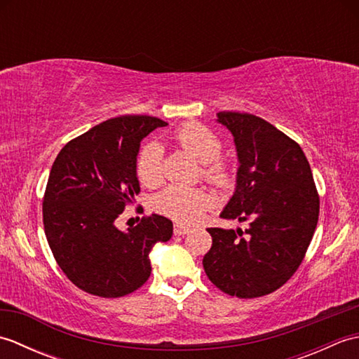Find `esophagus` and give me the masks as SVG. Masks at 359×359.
I'll return each instance as SVG.
<instances>
[{
  "label": "esophagus",
  "mask_w": 359,
  "mask_h": 359,
  "mask_svg": "<svg viewBox=\"0 0 359 359\" xmlns=\"http://www.w3.org/2000/svg\"><path fill=\"white\" fill-rule=\"evenodd\" d=\"M189 230H191V228L184 225V224H175V225H174V234H175V236H184V234H187Z\"/></svg>",
  "instance_id": "esophagus-1"
}]
</instances>
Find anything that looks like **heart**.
I'll return each mask as SVG.
<instances>
[{
  "label": "heart",
  "mask_w": 359,
  "mask_h": 359,
  "mask_svg": "<svg viewBox=\"0 0 359 359\" xmlns=\"http://www.w3.org/2000/svg\"><path fill=\"white\" fill-rule=\"evenodd\" d=\"M175 140L189 156L203 165V177L216 185L230 180L226 166L216 160L222 152V142L210 128L201 123H187L175 133ZM137 177L147 187H156L163 179V151L152 142L144 147L135 162ZM157 211L184 224H196L211 205V196L202 188L170 187L157 194Z\"/></svg>",
  "instance_id": "1"
}]
</instances>
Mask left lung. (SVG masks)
<instances>
[{
    "label": "left lung",
    "instance_id": "1",
    "mask_svg": "<svg viewBox=\"0 0 359 359\" xmlns=\"http://www.w3.org/2000/svg\"><path fill=\"white\" fill-rule=\"evenodd\" d=\"M216 117L231 133L239 162L220 217L248 228H208L212 245L202 264L224 293L259 297L284 285L301 265L318 224L319 197L294 140L253 114L222 111Z\"/></svg>",
    "mask_w": 359,
    "mask_h": 359
}]
</instances>
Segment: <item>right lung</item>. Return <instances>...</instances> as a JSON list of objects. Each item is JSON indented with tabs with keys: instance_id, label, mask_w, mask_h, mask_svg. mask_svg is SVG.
Masks as SVG:
<instances>
[{
	"instance_id": "right-lung-1",
	"label": "right lung",
	"mask_w": 359,
	"mask_h": 359,
	"mask_svg": "<svg viewBox=\"0 0 359 359\" xmlns=\"http://www.w3.org/2000/svg\"><path fill=\"white\" fill-rule=\"evenodd\" d=\"M166 125L149 116L109 118L67 143L52 165L43 201L44 233L60 269L86 293H133L149 278L152 247L171 239L172 222L158 215L126 231L116 226L140 193V142Z\"/></svg>"
}]
</instances>
